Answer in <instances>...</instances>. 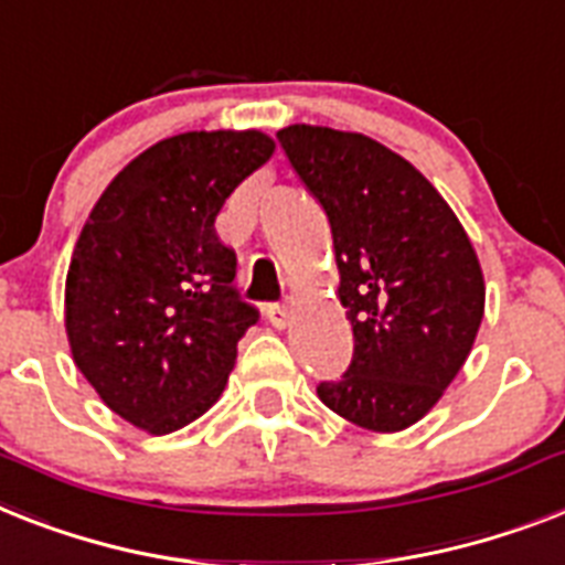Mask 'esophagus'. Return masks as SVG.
I'll return each mask as SVG.
<instances>
[{"mask_svg": "<svg viewBox=\"0 0 565 565\" xmlns=\"http://www.w3.org/2000/svg\"><path fill=\"white\" fill-rule=\"evenodd\" d=\"M267 319L275 324V328H287L292 319V301H278V305H269Z\"/></svg>", "mask_w": 565, "mask_h": 565, "instance_id": "1", "label": "esophagus"}]
</instances>
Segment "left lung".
I'll return each instance as SVG.
<instances>
[{"label": "left lung", "mask_w": 565, "mask_h": 565, "mask_svg": "<svg viewBox=\"0 0 565 565\" xmlns=\"http://www.w3.org/2000/svg\"><path fill=\"white\" fill-rule=\"evenodd\" d=\"M284 153L328 214L354 360L319 401L371 433L417 424L473 351L479 255L415 164L362 132L290 124Z\"/></svg>", "instance_id": "1"}]
</instances>
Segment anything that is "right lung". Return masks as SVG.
Here are the masks:
<instances>
[{"label": "right lung", "mask_w": 565, "mask_h": 565, "mask_svg": "<svg viewBox=\"0 0 565 565\" xmlns=\"http://www.w3.org/2000/svg\"><path fill=\"white\" fill-rule=\"evenodd\" d=\"M260 130H191L156 141L104 188L66 273L72 360L109 409L150 435L214 406L258 310L214 220L269 162Z\"/></svg>", "instance_id": "right-lung-1"}]
</instances>
